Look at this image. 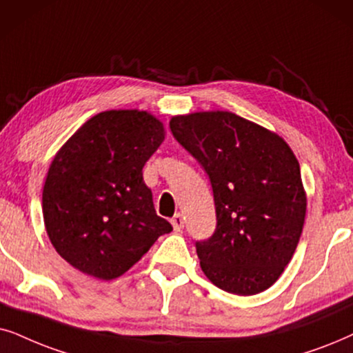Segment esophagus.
<instances>
[{
  "mask_svg": "<svg viewBox=\"0 0 353 353\" xmlns=\"http://www.w3.org/2000/svg\"><path fill=\"white\" fill-rule=\"evenodd\" d=\"M171 224H172L174 231L181 232L182 229H184V216H182L181 213L174 214V216H172V219H171Z\"/></svg>",
  "mask_w": 353,
  "mask_h": 353,
  "instance_id": "1",
  "label": "esophagus"
}]
</instances>
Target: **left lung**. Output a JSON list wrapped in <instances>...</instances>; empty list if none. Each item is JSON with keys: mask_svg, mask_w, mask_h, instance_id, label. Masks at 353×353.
<instances>
[{"mask_svg": "<svg viewBox=\"0 0 353 353\" xmlns=\"http://www.w3.org/2000/svg\"><path fill=\"white\" fill-rule=\"evenodd\" d=\"M169 128L213 190L216 229L195 242L206 278L237 295L271 288L297 248L307 210L292 150L279 135L228 111L177 116Z\"/></svg>", "mask_w": 353, "mask_h": 353, "instance_id": "obj_1", "label": "left lung"}]
</instances>
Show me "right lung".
I'll return each instance as SVG.
<instances>
[{
	"label": "right lung",
	"instance_id": "obj_1",
	"mask_svg": "<svg viewBox=\"0 0 353 353\" xmlns=\"http://www.w3.org/2000/svg\"><path fill=\"white\" fill-rule=\"evenodd\" d=\"M163 140V124L148 112L105 111L56 154L41 199L45 228L75 270L114 279L172 231L154 211L142 172Z\"/></svg>",
	"mask_w": 353,
	"mask_h": 353
}]
</instances>
